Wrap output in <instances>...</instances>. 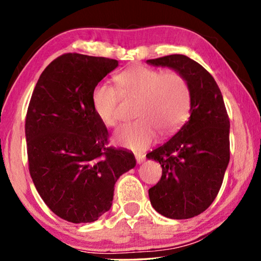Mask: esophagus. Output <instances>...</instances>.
Segmentation results:
<instances>
[{"instance_id":"34e87169","label":"esophagus","mask_w":261,"mask_h":261,"mask_svg":"<svg viewBox=\"0 0 261 261\" xmlns=\"http://www.w3.org/2000/svg\"><path fill=\"white\" fill-rule=\"evenodd\" d=\"M135 156H136L137 163H143V162L145 161V155H144V154H141V153H136V154H135Z\"/></svg>"}]
</instances>
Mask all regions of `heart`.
Segmentation results:
<instances>
[{
	"label": "heart",
	"instance_id": "1",
	"mask_svg": "<svg viewBox=\"0 0 261 261\" xmlns=\"http://www.w3.org/2000/svg\"><path fill=\"white\" fill-rule=\"evenodd\" d=\"M117 87L101 83L92 93V107L99 120L107 126L118 122V105L123 99H137L135 116L139 117L122 125L115 132V143L143 151L158 136L177 131L188 120L191 109L189 83L177 71H165L136 65L115 77Z\"/></svg>",
	"mask_w": 261,
	"mask_h": 261
}]
</instances>
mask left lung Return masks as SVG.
Listing matches in <instances>:
<instances>
[{"label": "left lung", "mask_w": 261, "mask_h": 261, "mask_svg": "<svg viewBox=\"0 0 261 261\" xmlns=\"http://www.w3.org/2000/svg\"><path fill=\"white\" fill-rule=\"evenodd\" d=\"M146 62L179 72L192 96L189 121L146 155L162 167L161 179L148 190L149 200L166 218H193L218 196L230 159L226 106L212 74L190 57L174 54Z\"/></svg>", "instance_id": "8db88e82"}]
</instances>
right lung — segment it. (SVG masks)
<instances>
[{"mask_svg": "<svg viewBox=\"0 0 261 261\" xmlns=\"http://www.w3.org/2000/svg\"><path fill=\"white\" fill-rule=\"evenodd\" d=\"M106 57L68 53L43 70L25 121L29 169L45 204L72 223L110 210L114 187L136 166L134 153L107 147V127L92 107L95 86L116 69Z\"/></svg>", "mask_w": 261, "mask_h": 261, "instance_id": "right-lung-1", "label": "right lung"}]
</instances>
